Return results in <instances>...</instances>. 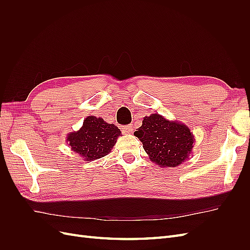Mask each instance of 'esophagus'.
I'll list each match as a JSON object with an SVG mask.
<instances>
[{
    "instance_id": "esophagus-1",
    "label": "esophagus",
    "mask_w": 250,
    "mask_h": 250,
    "mask_svg": "<svg viewBox=\"0 0 250 250\" xmlns=\"http://www.w3.org/2000/svg\"><path fill=\"white\" fill-rule=\"evenodd\" d=\"M123 130L125 131V132H132V130H133V125L132 124H129V125H126V126H124L123 127Z\"/></svg>"
}]
</instances>
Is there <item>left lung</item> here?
I'll return each mask as SVG.
<instances>
[{
	"instance_id": "1",
	"label": "left lung",
	"mask_w": 250,
	"mask_h": 250,
	"mask_svg": "<svg viewBox=\"0 0 250 250\" xmlns=\"http://www.w3.org/2000/svg\"><path fill=\"white\" fill-rule=\"evenodd\" d=\"M134 135L143 143L151 161L164 167H176L184 163L194 143L193 134L186 125L169 122L156 113L144 118Z\"/></svg>"
}]
</instances>
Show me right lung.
I'll return each mask as SVG.
<instances>
[{
  "label": "right lung",
  "instance_id": "right-lung-1",
  "mask_svg": "<svg viewBox=\"0 0 250 250\" xmlns=\"http://www.w3.org/2000/svg\"><path fill=\"white\" fill-rule=\"evenodd\" d=\"M120 133L117 126L90 116L84 120L79 131L69 134L67 141L75 152L89 162L107 155Z\"/></svg>",
  "mask_w": 250,
  "mask_h": 250
}]
</instances>
